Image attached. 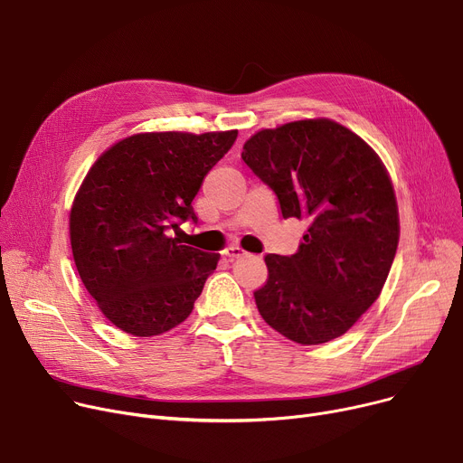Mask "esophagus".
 Masks as SVG:
<instances>
[{
  "label": "esophagus",
  "mask_w": 463,
  "mask_h": 463,
  "mask_svg": "<svg viewBox=\"0 0 463 463\" xmlns=\"http://www.w3.org/2000/svg\"><path fill=\"white\" fill-rule=\"evenodd\" d=\"M223 255H225L229 260H236V259H240V257H244L246 251L240 250L238 246H231V248H227V250L223 251Z\"/></svg>",
  "instance_id": "obj_1"
}]
</instances>
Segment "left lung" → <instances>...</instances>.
Returning <instances> with one entry per match:
<instances>
[{"label":"left lung","instance_id":"1","mask_svg":"<svg viewBox=\"0 0 463 463\" xmlns=\"http://www.w3.org/2000/svg\"><path fill=\"white\" fill-rule=\"evenodd\" d=\"M241 159L278 197L281 215L306 219L295 255H266L255 290L262 319L302 345L344 335L381 295L394 262L400 219L379 156L332 119L262 129Z\"/></svg>","mask_w":463,"mask_h":463}]
</instances>
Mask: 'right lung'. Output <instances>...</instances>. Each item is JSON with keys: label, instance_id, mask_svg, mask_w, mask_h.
<instances>
[{"label": "right lung", "instance_id": "add662e5", "mask_svg": "<svg viewBox=\"0 0 463 463\" xmlns=\"http://www.w3.org/2000/svg\"><path fill=\"white\" fill-rule=\"evenodd\" d=\"M236 137L140 133L90 168L69 217L72 259L119 330L150 337L189 317L219 257L184 246L180 225L197 222L194 194Z\"/></svg>", "mask_w": 463, "mask_h": 463}]
</instances>
